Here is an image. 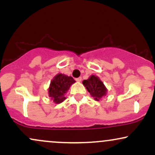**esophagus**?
Segmentation results:
<instances>
[{
    "mask_svg": "<svg viewBox=\"0 0 155 155\" xmlns=\"http://www.w3.org/2000/svg\"><path fill=\"white\" fill-rule=\"evenodd\" d=\"M76 81H77V82H80V81H81V77L76 78Z\"/></svg>",
    "mask_w": 155,
    "mask_h": 155,
    "instance_id": "1",
    "label": "esophagus"
}]
</instances>
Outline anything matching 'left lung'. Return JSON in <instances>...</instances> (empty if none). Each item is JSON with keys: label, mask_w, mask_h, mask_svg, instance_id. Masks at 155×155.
<instances>
[{"label": "left lung", "mask_w": 155, "mask_h": 155, "mask_svg": "<svg viewBox=\"0 0 155 155\" xmlns=\"http://www.w3.org/2000/svg\"><path fill=\"white\" fill-rule=\"evenodd\" d=\"M82 83L95 101H99L106 95L107 89L97 76L92 75L88 79L84 80Z\"/></svg>", "instance_id": "1"}]
</instances>
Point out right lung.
<instances>
[{"label":"right lung","mask_w":155,"mask_h":155,"mask_svg":"<svg viewBox=\"0 0 155 155\" xmlns=\"http://www.w3.org/2000/svg\"><path fill=\"white\" fill-rule=\"evenodd\" d=\"M76 81L71 76L58 74L51 80L49 87V96L55 104H60L65 99V94Z\"/></svg>","instance_id":"obj_1"}]
</instances>
